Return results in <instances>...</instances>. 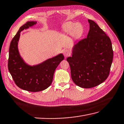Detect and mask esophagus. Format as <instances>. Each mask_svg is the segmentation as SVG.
Listing matches in <instances>:
<instances>
[{"label": "esophagus", "instance_id": "obj_1", "mask_svg": "<svg viewBox=\"0 0 124 124\" xmlns=\"http://www.w3.org/2000/svg\"><path fill=\"white\" fill-rule=\"evenodd\" d=\"M63 54L65 57H68L70 55V52L69 50H65L64 51H63Z\"/></svg>", "mask_w": 124, "mask_h": 124}]
</instances>
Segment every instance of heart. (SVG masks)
I'll return each instance as SVG.
<instances>
[{"label":"heart","mask_w":124,"mask_h":124,"mask_svg":"<svg viewBox=\"0 0 124 124\" xmlns=\"http://www.w3.org/2000/svg\"><path fill=\"white\" fill-rule=\"evenodd\" d=\"M64 31L67 33L71 34L74 36H79L83 32V26L80 23L68 22L63 26Z\"/></svg>","instance_id":"1"}]
</instances>
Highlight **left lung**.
I'll use <instances>...</instances> for the list:
<instances>
[{
  "label": "left lung",
  "instance_id": "1",
  "mask_svg": "<svg viewBox=\"0 0 124 124\" xmlns=\"http://www.w3.org/2000/svg\"><path fill=\"white\" fill-rule=\"evenodd\" d=\"M87 37L74 44L68 57L72 79L83 88L98 85L107 78L113 59L109 37L94 21L88 19Z\"/></svg>",
  "mask_w": 124,
  "mask_h": 124
}]
</instances>
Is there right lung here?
Here are the masks:
<instances>
[{
    "label": "right lung",
    "instance_id": "obj_1",
    "mask_svg": "<svg viewBox=\"0 0 124 124\" xmlns=\"http://www.w3.org/2000/svg\"><path fill=\"white\" fill-rule=\"evenodd\" d=\"M37 24V22H28L20 27L11 41L8 59V70L16 85L23 90L31 92L44 90L50 87L53 81L54 72L64 59L60 53L38 64H28L19 53L18 44L20 33Z\"/></svg>",
    "mask_w": 124,
    "mask_h": 124
}]
</instances>
